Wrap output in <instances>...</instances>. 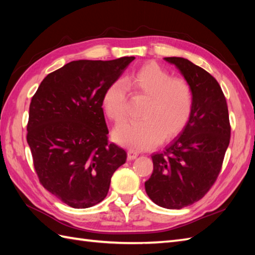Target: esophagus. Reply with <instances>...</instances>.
Masks as SVG:
<instances>
[{"mask_svg": "<svg viewBox=\"0 0 255 255\" xmlns=\"http://www.w3.org/2000/svg\"><path fill=\"white\" fill-rule=\"evenodd\" d=\"M138 155H139V153L136 152V151H133V150H129L128 152H127V158H128V160H134V159L137 158Z\"/></svg>", "mask_w": 255, "mask_h": 255, "instance_id": "esophagus-1", "label": "esophagus"}]
</instances>
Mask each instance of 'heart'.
I'll return each instance as SVG.
<instances>
[{
    "instance_id": "b5f03b06",
    "label": "heart",
    "mask_w": 255,
    "mask_h": 255,
    "mask_svg": "<svg viewBox=\"0 0 255 255\" xmlns=\"http://www.w3.org/2000/svg\"><path fill=\"white\" fill-rule=\"evenodd\" d=\"M121 81L106 89L102 100L106 116L122 122L126 115L127 91L147 97L139 122H125L114 129L113 139L118 144L133 150H145L162 140L178 136L191 116L193 97L186 81L171 78L159 64H142Z\"/></svg>"
}]
</instances>
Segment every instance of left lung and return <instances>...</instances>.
Segmentation results:
<instances>
[{
    "instance_id": "1",
    "label": "left lung",
    "mask_w": 255,
    "mask_h": 255,
    "mask_svg": "<svg viewBox=\"0 0 255 255\" xmlns=\"http://www.w3.org/2000/svg\"><path fill=\"white\" fill-rule=\"evenodd\" d=\"M178 69L193 95L185 128L165 148L152 154L153 172L144 183L154 204L181 209L198 202L217 180L230 142L226 97L213 75L187 59L167 57Z\"/></svg>"
}]
</instances>
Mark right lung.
Listing matches in <instances>:
<instances>
[{"mask_svg": "<svg viewBox=\"0 0 255 255\" xmlns=\"http://www.w3.org/2000/svg\"><path fill=\"white\" fill-rule=\"evenodd\" d=\"M134 57L78 60L49 73L29 105L27 142L48 192L73 208L106 197L127 153L108 142L102 100Z\"/></svg>", "mask_w": 255, "mask_h": 255, "instance_id": "obj_1", "label": "right lung"}]
</instances>
